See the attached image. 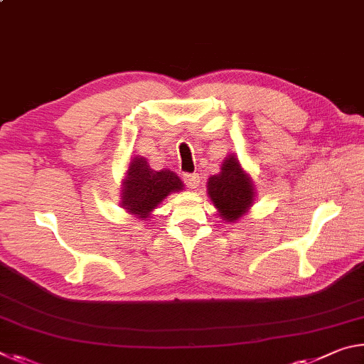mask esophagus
<instances>
[{"instance_id": "34e87169", "label": "esophagus", "mask_w": 364, "mask_h": 364, "mask_svg": "<svg viewBox=\"0 0 364 364\" xmlns=\"http://www.w3.org/2000/svg\"><path fill=\"white\" fill-rule=\"evenodd\" d=\"M183 181L186 183L188 188L196 189L197 186H199V183H200V176L197 175V173H184L183 175Z\"/></svg>"}]
</instances>
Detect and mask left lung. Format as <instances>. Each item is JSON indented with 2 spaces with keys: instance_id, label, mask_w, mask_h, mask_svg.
<instances>
[{
  "instance_id": "8db88e82",
  "label": "left lung",
  "mask_w": 364,
  "mask_h": 364,
  "mask_svg": "<svg viewBox=\"0 0 364 364\" xmlns=\"http://www.w3.org/2000/svg\"><path fill=\"white\" fill-rule=\"evenodd\" d=\"M207 193L220 217L234 223L254 204L255 189L252 178L242 170L237 157L230 154L221 164L218 175L208 178Z\"/></svg>"
}]
</instances>
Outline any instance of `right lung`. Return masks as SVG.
<instances>
[{"label": "right lung", "instance_id": "right-lung-1", "mask_svg": "<svg viewBox=\"0 0 364 364\" xmlns=\"http://www.w3.org/2000/svg\"><path fill=\"white\" fill-rule=\"evenodd\" d=\"M183 181L170 170L156 171L144 157H133L122 188V207L139 218H147L165 197L180 193Z\"/></svg>", "mask_w": 364, "mask_h": 364}]
</instances>
